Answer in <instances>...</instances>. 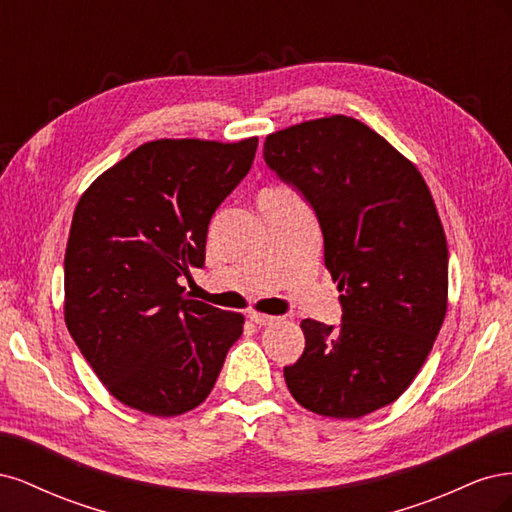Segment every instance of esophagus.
<instances>
[{"mask_svg": "<svg viewBox=\"0 0 512 512\" xmlns=\"http://www.w3.org/2000/svg\"><path fill=\"white\" fill-rule=\"evenodd\" d=\"M250 320L258 327H267V324H273L277 318L269 316V314H260V312H250Z\"/></svg>", "mask_w": 512, "mask_h": 512, "instance_id": "1", "label": "esophagus"}]
</instances>
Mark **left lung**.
<instances>
[{"label":"left lung","mask_w":512,"mask_h":512,"mask_svg":"<svg viewBox=\"0 0 512 512\" xmlns=\"http://www.w3.org/2000/svg\"><path fill=\"white\" fill-rule=\"evenodd\" d=\"M265 160L314 207L342 327L305 318L288 391L320 416L393 404L423 367L448 307V247L418 168L363 121L331 115L277 130Z\"/></svg>","instance_id":"obj_1"}]
</instances>
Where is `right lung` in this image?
<instances>
[{"instance_id": "obj_1", "label": "right lung", "mask_w": 512, "mask_h": 512, "mask_svg": "<svg viewBox=\"0 0 512 512\" xmlns=\"http://www.w3.org/2000/svg\"><path fill=\"white\" fill-rule=\"evenodd\" d=\"M258 136L158 138L83 192L64 260V318L121 404L179 416L203 404L243 333V314L192 299L211 215L250 170Z\"/></svg>"}]
</instances>
